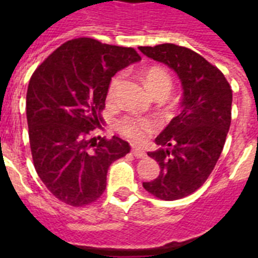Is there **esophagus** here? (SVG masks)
<instances>
[{
	"instance_id": "obj_1",
	"label": "esophagus",
	"mask_w": 258,
	"mask_h": 258,
	"mask_svg": "<svg viewBox=\"0 0 258 258\" xmlns=\"http://www.w3.org/2000/svg\"><path fill=\"white\" fill-rule=\"evenodd\" d=\"M132 154H133L137 159H143V157H146V152L143 151L142 149H140V147H133V149H132Z\"/></svg>"
}]
</instances>
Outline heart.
Listing matches in <instances>:
<instances>
[{"instance_id":"b5f03b06","label":"heart","mask_w":258,"mask_h":258,"mask_svg":"<svg viewBox=\"0 0 258 258\" xmlns=\"http://www.w3.org/2000/svg\"><path fill=\"white\" fill-rule=\"evenodd\" d=\"M121 77L115 76L109 83L108 90H107V99L112 101L115 97L116 88L120 83ZM146 88L149 89L151 94L163 93L168 94L172 86V80L164 68L161 67H150L143 75ZM116 129L127 140L133 142H145L152 133L157 129V121L150 117H140V116H124L116 122Z\"/></svg>"}]
</instances>
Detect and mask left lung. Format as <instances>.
Returning <instances> with one entry per match:
<instances>
[{"mask_svg": "<svg viewBox=\"0 0 258 258\" xmlns=\"http://www.w3.org/2000/svg\"><path fill=\"white\" fill-rule=\"evenodd\" d=\"M146 56L174 71L182 84V111L156 137L161 149L147 152L160 173L143 187L163 200L195 192L217 163L231 122L232 90L223 74L187 47L140 46Z\"/></svg>", "mask_w": 258, "mask_h": 258, "instance_id": "8db88e82", "label": "left lung"}]
</instances>
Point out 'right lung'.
Listing matches in <instances>:
<instances>
[{
	"label": "right lung",
	"mask_w": 258,
	"mask_h": 258,
	"mask_svg": "<svg viewBox=\"0 0 258 258\" xmlns=\"http://www.w3.org/2000/svg\"><path fill=\"white\" fill-rule=\"evenodd\" d=\"M132 47L94 38L70 40L50 54L29 80L27 121L33 165L60 202L83 207L106 190L109 165L131 151L126 141L90 138L101 129L111 77L140 61Z\"/></svg>",
	"instance_id": "right-lung-1"
}]
</instances>
